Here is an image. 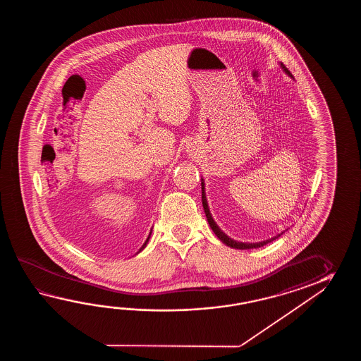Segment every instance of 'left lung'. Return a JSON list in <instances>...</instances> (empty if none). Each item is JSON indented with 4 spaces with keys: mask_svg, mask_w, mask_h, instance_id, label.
<instances>
[{
    "mask_svg": "<svg viewBox=\"0 0 361 361\" xmlns=\"http://www.w3.org/2000/svg\"><path fill=\"white\" fill-rule=\"evenodd\" d=\"M281 68L284 69L285 73H288L289 76L292 77V73L288 71V68L285 67L283 63H281ZM201 192H202V207H204V212H205V215H207V222L210 224V227H212L213 232L216 235V238H219V240L222 241L223 244H226V245L230 246V247H233V249H241V250H244V249L261 247V246L269 244V243L274 241L275 238L280 236V235H277L275 238H269V240H266V241L253 243V244H250V243H240V241H236V240H232V238H228V236H227V235H226V233H224V232H223V231L216 226V223L214 222L213 216L210 214V210H209V207H207V196H205V183H204V180H202V179H201Z\"/></svg>",
    "mask_w": 361,
    "mask_h": 361,
    "instance_id": "left-lung-1",
    "label": "left lung"
}]
</instances>
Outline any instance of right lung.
Segmentation results:
<instances>
[{"instance_id":"right-lung-1","label":"right lung","mask_w":361,"mask_h":361,"mask_svg":"<svg viewBox=\"0 0 361 361\" xmlns=\"http://www.w3.org/2000/svg\"><path fill=\"white\" fill-rule=\"evenodd\" d=\"M149 238H151V232H149V235H148V238H147L146 243H145V244H143V246H142V247L139 249V252H142V250H143V249L146 247L147 243H148V240H149Z\"/></svg>"}]
</instances>
